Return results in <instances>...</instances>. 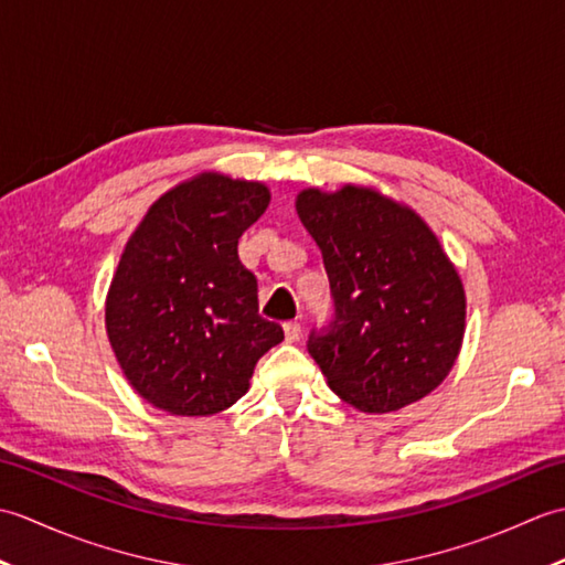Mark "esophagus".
<instances>
[{
    "mask_svg": "<svg viewBox=\"0 0 565 565\" xmlns=\"http://www.w3.org/2000/svg\"><path fill=\"white\" fill-rule=\"evenodd\" d=\"M284 334H286V342H296L298 338H301V322L298 320L284 322Z\"/></svg>",
    "mask_w": 565,
    "mask_h": 565,
    "instance_id": "esophagus-1",
    "label": "esophagus"
}]
</instances>
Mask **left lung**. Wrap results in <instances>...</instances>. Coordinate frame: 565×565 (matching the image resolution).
<instances>
[{"label": "left lung", "instance_id": "1", "mask_svg": "<svg viewBox=\"0 0 565 565\" xmlns=\"http://www.w3.org/2000/svg\"><path fill=\"white\" fill-rule=\"evenodd\" d=\"M296 211L330 279L332 320L308 338L330 388L364 413L425 398L459 356L466 320L461 279L435 233L362 186L306 189Z\"/></svg>", "mask_w": 565, "mask_h": 565}]
</instances>
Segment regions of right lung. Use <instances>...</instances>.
<instances>
[{"label":"right lung","instance_id":"1","mask_svg":"<svg viewBox=\"0 0 565 565\" xmlns=\"http://www.w3.org/2000/svg\"><path fill=\"white\" fill-rule=\"evenodd\" d=\"M267 206L259 182L201 174L154 201L130 235L106 332L130 386L160 411H225L284 340L279 322L259 316L257 276L237 255L239 235Z\"/></svg>","mask_w":565,"mask_h":565}]
</instances>
